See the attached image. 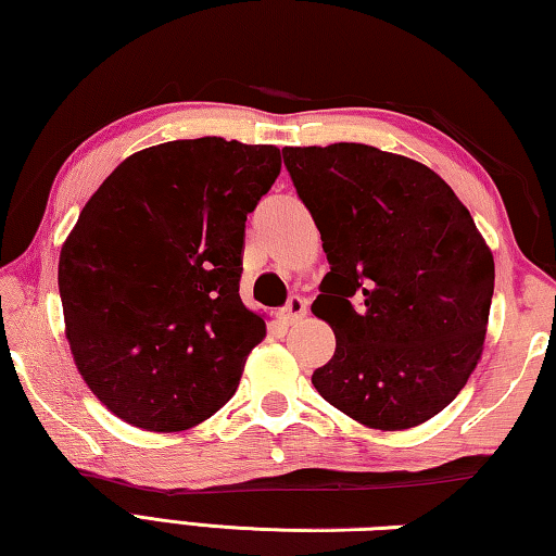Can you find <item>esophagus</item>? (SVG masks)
<instances>
[{
	"mask_svg": "<svg viewBox=\"0 0 556 556\" xmlns=\"http://www.w3.org/2000/svg\"><path fill=\"white\" fill-rule=\"evenodd\" d=\"M306 312H308V301L304 296H291L287 301V306L279 312V316L285 324H296L299 318L306 316Z\"/></svg>",
	"mask_w": 556,
	"mask_h": 556,
	"instance_id": "34e87169",
	"label": "esophagus"
}]
</instances>
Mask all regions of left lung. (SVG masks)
<instances>
[{"label":"left lung","instance_id":"left-lung-1","mask_svg":"<svg viewBox=\"0 0 556 556\" xmlns=\"http://www.w3.org/2000/svg\"><path fill=\"white\" fill-rule=\"evenodd\" d=\"M331 271L312 312L336 353L312 375L361 425H425L456 400L483 353L493 252L451 186L414 159L338 142L287 147Z\"/></svg>","mask_w":556,"mask_h":556}]
</instances>
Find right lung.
I'll list each match as a JSON object with an SVG mask.
<instances>
[{
  "label": "right lung",
  "instance_id": "obj_1",
  "mask_svg": "<svg viewBox=\"0 0 556 556\" xmlns=\"http://www.w3.org/2000/svg\"><path fill=\"white\" fill-rule=\"evenodd\" d=\"M281 168L271 144L178 139L127 156L61 248L65 338L127 425L184 431L238 390L265 318L240 299L244 220Z\"/></svg>",
  "mask_w": 556,
  "mask_h": 556
}]
</instances>
